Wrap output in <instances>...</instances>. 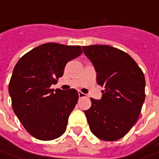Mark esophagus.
Listing matches in <instances>:
<instances>
[{
    "instance_id": "esophagus-1",
    "label": "esophagus",
    "mask_w": 159,
    "mask_h": 159,
    "mask_svg": "<svg viewBox=\"0 0 159 159\" xmlns=\"http://www.w3.org/2000/svg\"><path fill=\"white\" fill-rule=\"evenodd\" d=\"M79 96H80V98H82V97H85V96H86V94L82 93L81 91H79Z\"/></svg>"
}]
</instances>
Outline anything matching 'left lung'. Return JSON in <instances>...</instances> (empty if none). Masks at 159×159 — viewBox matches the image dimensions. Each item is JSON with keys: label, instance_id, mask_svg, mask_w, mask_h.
<instances>
[{"label": "left lung", "instance_id": "obj_1", "mask_svg": "<svg viewBox=\"0 0 159 159\" xmlns=\"http://www.w3.org/2000/svg\"><path fill=\"white\" fill-rule=\"evenodd\" d=\"M96 70V82L104 87L101 100L90 98L85 111L91 132L103 141H117L130 131L145 100V78L135 61L108 45L83 47Z\"/></svg>", "mask_w": 159, "mask_h": 159}]
</instances>
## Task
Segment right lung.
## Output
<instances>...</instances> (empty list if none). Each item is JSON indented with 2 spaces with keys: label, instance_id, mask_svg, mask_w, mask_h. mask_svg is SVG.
Returning <instances> with one entry per match:
<instances>
[{
  "label": "right lung",
  "instance_id": "obj_1",
  "mask_svg": "<svg viewBox=\"0 0 159 159\" xmlns=\"http://www.w3.org/2000/svg\"><path fill=\"white\" fill-rule=\"evenodd\" d=\"M82 54L80 46L45 43L25 54L16 64L9 84L12 108L34 138L60 137L79 100L76 89H50L64 74L66 64Z\"/></svg>",
  "mask_w": 159,
  "mask_h": 159
}]
</instances>
